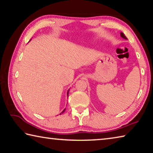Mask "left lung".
Here are the masks:
<instances>
[{"mask_svg":"<svg viewBox=\"0 0 153 153\" xmlns=\"http://www.w3.org/2000/svg\"><path fill=\"white\" fill-rule=\"evenodd\" d=\"M121 37H122L123 38H124V39H128V38H126V36H125V35H124V33H121Z\"/></svg>","mask_w":153,"mask_h":153,"instance_id":"obj_1","label":"left lung"}]
</instances>
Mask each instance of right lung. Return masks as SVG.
<instances>
[{"label": "right lung", "instance_id": "right-lung-1", "mask_svg": "<svg viewBox=\"0 0 153 153\" xmlns=\"http://www.w3.org/2000/svg\"><path fill=\"white\" fill-rule=\"evenodd\" d=\"M68 94H69V90H68V92H67V96H68ZM65 109L62 111V112L60 113V115H61V113H64L65 112Z\"/></svg>", "mask_w": 153, "mask_h": 153}]
</instances>
